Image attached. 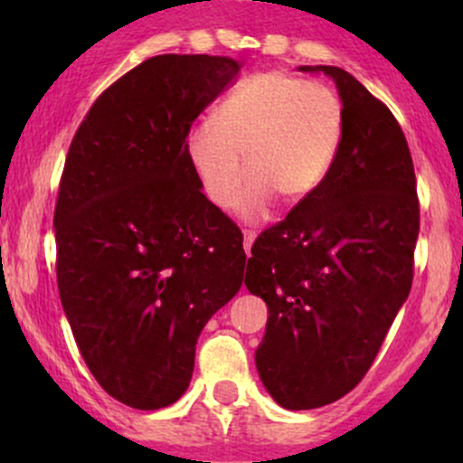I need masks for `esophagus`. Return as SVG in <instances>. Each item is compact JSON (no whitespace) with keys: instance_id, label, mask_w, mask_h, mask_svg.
I'll return each mask as SVG.
<instances>
[{"instance_id":"34e87169","label":"esophagus","mask_w":463,"mask_h":463,"mask_svg":"<svg viewBox=\"0 0 463 463\" xmlns=\"http://www.w3.org/2000/svg\"><path fill=\"white\" fill-rule=\"evenodd\" d=\"M254 239H257V232H254V231H243V248H246V252H250V248H252Z\"/></svg>"}]
</instances>
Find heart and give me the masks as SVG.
<instances>
[{"label": "heart", "instance_id": "obj_1", "mask_svg": "<svg viewBox=\"0 0 463 463\" xmlns=\"http://www.w3.org/2000/svg\"><path fill=\"white\" fill-rule=\"evenodd\" d=\"M342 137L344 104L328 84L265 71L239 84L215 119L191 128L187 158L204 195L220 209L235 204L250 167L239 211L257 220L276 195L300 202L316 194Z\"/></svg>", "mask_w": 463, "mask_h": 463}]
</instances>
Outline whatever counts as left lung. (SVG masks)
Here are the masks:
<instances>
[{
    "label": "left lung",
    "instance_id": "1",
    "mask_svg": "<svg viewBox=\"0 0 463 463\" xmlns=\"http://www.w3.org/2000/svg\"><path fill=\"white\" fill-rule=\"evenodd\" d=\"M344 137L316 194L259 235L246 287L268 305L257 370L280 407L316 409L359 383L413 280L416 174L392 110L339 67Z\"/></svg>",
    "mask_w": 463,
    "mask_h": 463
}]
</instances>
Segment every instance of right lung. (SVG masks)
<instances>
[{
    "instance_id": "1",
    "label": "right lung",
    "mask_w": 463,
    "mask_h": 463,
    "mask_svg": "<svg viewBox=\"0 0 463 463\" xmlns=\"http://www.w3.org/2000/svg\"><path fill=\"white\" fill-rule=\"evenodd\" d=\"M239 69L226 56L147 58L95 99L67 152L62 309L95 381L143 411L184 394L202 328L243 283L241 231L187 158L191 124Z\"/></svg>"
}]
</instances>
